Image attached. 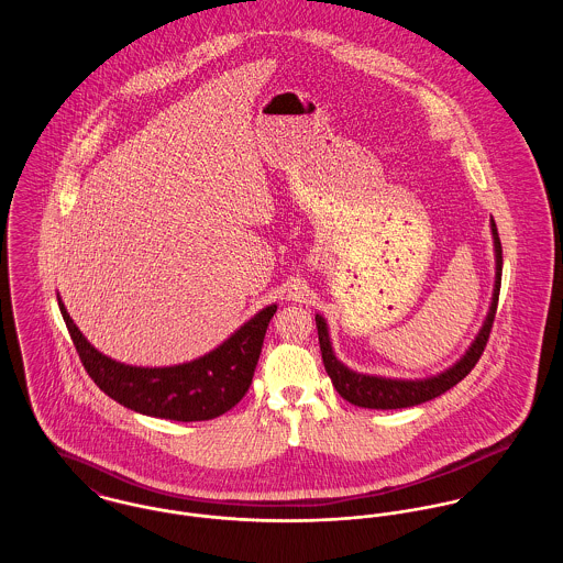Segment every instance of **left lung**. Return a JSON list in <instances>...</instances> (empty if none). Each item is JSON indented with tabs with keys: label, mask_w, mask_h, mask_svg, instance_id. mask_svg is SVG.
<instances>
[{
	"label": "left lung",
	"mask_w": 563,
	"mask_h": 563,
	"mask_svg": "<svg viewBox=\"0 0 563 563\" xmlns=\"http://www.w3.org/2000/svg\"><path fill=\"white\" fill-rule=\"evenodd\" d=\"M492 234H494V249H496V284H494V297H492V308L485 319L477 340L468 349V353L446 373L424 379V382H397V379H384V377H368L349 371L344 364H340L331 351L329 344V333H327V322L317 314V329H319V344H321L322 364L327 375L331 377L333 388L344 401L353 402L357 407H368V409H402L411 405L431 401L446 390H451L455 384H460L479 362L483 355V349L487 344L494 317H496V306H498V292H500V275H503V246L498 239L496 223L492 221Z\"/></svg>",
	"instance_id": "obj_1"
}]
</instances>
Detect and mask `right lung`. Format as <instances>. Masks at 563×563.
Instances as JSON below:
<instances>
[{
    "instance_id": "1",
    "label": "right lung",
    "mask_w": 563,
    "mask_h": 563,
    "mask_svg": "<svg viewBox=\"0 0 563 563\" xmlns=\"http://www.w3.org/2000/svg\"><path fill=\"white\" fill-rule=\"evenodd\" d=\"M58 306L81 366L101 393L128 409L177 422L212 420L241 401L251 386L266 327L277 312V306L264 308L219 349L195 362L168 368H141L101 355L81 335L60 299Z\"/></svg>"
}]
</instances>
